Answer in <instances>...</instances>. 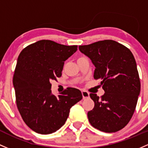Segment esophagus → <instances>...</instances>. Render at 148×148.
Listing matches in <instances>:
<instances>
[{
    "label": "esophagus",
    "instance_id": "34e87169",
    "mask_svg": "<svg viewBox=\"0 0 148 148\" xmlns=\"http://www.w3.org/2000/svg\"><path fill=\"white\" fill-rule=\"evenodd\" d=\"M82 95H83V99L88 98V97H89V92H88L85 90H83L82 91Z\"/></svg>",
    "mask_w": 148,
    "mask_h": 148
}]
</instances>
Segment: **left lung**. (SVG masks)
Listing matches in <instances>:
<instances>
[{"instance_id": "1", "label": "left lung", "mask_w": 148, "mask_h": 148, "mask_svg": "<svg viewBox=\"0 0 148 148\" xmlns=\"http://www.w3.org/2000/svg\"><path fill=\"white\" fill-rule=\"evenodd\" d=\"M79 50L95 65L94 78L100 79L104 95L90 93L95 103L88 118L92 127L106 132L121 130L136 108L140 81L135 58L127 47L112 40L80 45Z\"/></svg>"}]
</instances>
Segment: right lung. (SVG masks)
<instances>
[{"label":"right lung","mask_w":148,"mask_h":148,"mask_svg":"<svg viewBox=\"0 0 148 148\" xmlns=\"http://www.w3.org/2000/svg\"><path fill=\"white\" fill-rule=\"evenodd\" d=\"M77 50L41 40L20 53L13 75L16 104L25 124L40 134H51L65 124L70 109L83 98L78 89L68 88L58 97L52 94L51 80L62 75L64 63Z\"/></svg>","instance_id":"add662e5"}]
</instances>
